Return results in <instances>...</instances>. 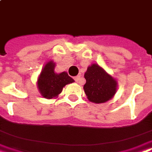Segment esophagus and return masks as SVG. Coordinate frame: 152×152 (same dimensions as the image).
<instances>
[{"label":"esophagus","mask_w":152,"mask_h":152,"mask_svg":"<svg viewBox=\"0 0 152 152\" xmlns=\"http://www.w3.org/2000/svg\"><path fill=\"white\" fill-rule=\"evenodd\" d=\"M80 79H81V75H77L76 77H75V80L76 83H79L80 82Z\"/></svg>","instance_id":"esophagus-1"}]
</instances>
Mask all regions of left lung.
<instances>
[{
	"mask_svg": "<svg viewBox=\"0 0 152 152\" xmlns=\"http://www.w3.org/2000/svg\"><path fill=\"white\" fill-rule=\"evenodd\" d=\"M86 83L83 86L88 100L94 103H104L114 97L118 83L96 63L87 68L84 75Z\"/></svg>",
	"mask_w": 152,
	"mask_h": 152,
	"instance_id": "8db88e82",
	"label": "left lung"
}]
</instances>
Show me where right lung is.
I'll use <instances>...</instances> for the list:
<instances>
[{
	"label": "right lung",
	"mask_w": 152,
	"mask_h": 152,
	"mask_svg": "<svg viewBox=\"0 0 152 152\" xmlns=\"http://www.w3.org/2000/svg\"><path fill=\"white\" fill-rule=\"evenodd\" d=\"M54 67L55 63L53 61H48L43 67L37 79L38 91L42 97L48 99L57 98L65 86L75 82L66 72H61L60 74L55 73Z\"/></svg>",
	"instance_id": "obj_1"
}]
</instances>
